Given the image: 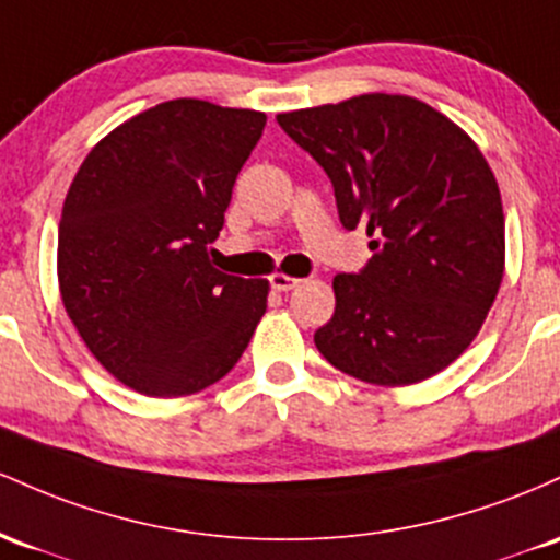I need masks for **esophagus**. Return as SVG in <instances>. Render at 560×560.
<instances>
[{"instance_id": "obj_1", "label": "esophagus", "mask_w": 560, "mask_h": 560, "mask_svg": "<svg viewBox=\"0 0 560 560\" xmlns=\"http://www.w3.org/2000/svg\"><path fill=\"white\" fill-rule=\"evenodd\" d=\"M269 282H272L275 291L288 293V291H293V288H296L301 280L299 278H291V275H285V272H275L272 278H269Z\"/></svg>"}]
</instances>
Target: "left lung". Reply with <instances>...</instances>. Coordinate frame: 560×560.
<instances>
[{"instance_id": "left-lung-1", "label": "left lung", "mask_w": 560, "mask_h": 560, "mask_svg": "<svg viewBox=\"0 0 560 560\" xmlns=\"http://www.w3.org/2000/svg\"><path fill=\"white\" fill-rule=\"evenodd\" d=\"M278 124L325 168L343 228L373 237V259L332 278L319 354L375 386L436 375L481 330L505 269L500 187L481 150L407 94H360Z\"/></svg>"}]
</instances>
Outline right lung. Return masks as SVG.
<instances>
[{
  "mask_svg": "<svg viewBox=\"0 0 560 560\" xmlns=\"http://www.w3.org/2000/svg\"><path fill=\"white\" fill-rule=\"evenodd\" d=\"M267 116L168 100L103 137L58 228L68 317L105 370L148 397H187L235 368L267 280L211 267L237 172Z\"/></svg>",
  "mask_w": 560,
  "mask_h": 560,
  "instance_id": "add662e5",
  "label": "right lung"
}]
</instances>
